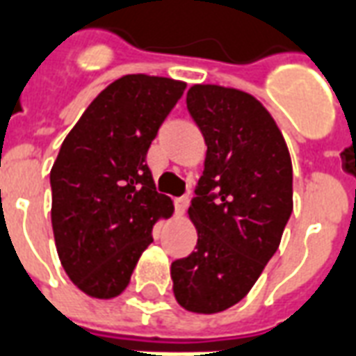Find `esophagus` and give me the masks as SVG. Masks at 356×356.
<instances>
[{"mask_svg": "<svg viewBox=\"0 0 356 356\" xmlns=\"http://www.w3.org/2000/svg\"><path fill=\"white\" fill-rule=\"evenodd\" d=\"M188 202H191V200H188V196H179V198H175V213H177V215H183V213L186 211V207H188Z\"/></svg>", "mask_w": 356, "mask_h": 356, "instance_id": "1", "label": "esophagus"}]
</instances>
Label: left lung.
Masks as SVG:
<instances>
[{
	"label": "left lung",
	"mask_w": 356,
	"mask_h": 356,
	"mask_svg": "<svg viewBox=\"0 0 356 356\" xmlns=\"http://www.w3.org/2000/svg\"><path fill=\"white\" fill-rule=\"evenodd\" d=\"M186 109L207 154L188 207L198 243L171 264L173 294L188 312L218 313L245 298L277 251L292 213L291 154L247 92L194 84Z\"/></svg>",
	"instance_id": "obj_1"
}]
</instances>
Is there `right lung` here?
<instances>
[{
    "label": "right lung",
    "mask_w": 356,
    "mask_h": 356,
    "mask_svg": "<svg viewBox=\"0 0 356 356\" xmlns=\"http://www.w3.org/2000/svg\"><path fill=\"white\" fill-rule=\"evenodd\" d=\"M186 84L126 75L88 105L51 170L52 232L65 273L92 298L130 283L152 226L173 204L158 194L147 151Z\"/></svg>",
    "instance_id": "add662e5"
}]
</instances>
